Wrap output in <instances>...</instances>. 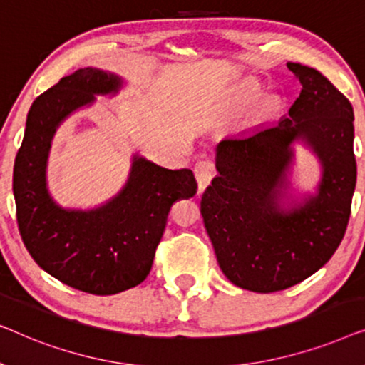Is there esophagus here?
<instances>
[{
	"label": "esophagus",
	"mask_w": 365,
	"mask_h": 365,
	"mask_svg": "<svg viewBox=\"0 0 365 365\" xmlns=\"http://www.w3.org/2000/svg\"><path fill=\"white\" fill-rule=\"evenodd\" d=\"M194 174H196L197 189L199 192H201L209 186V182L212 181L214 174H216V168H214V163L211 159H201V161H197L196 166H194Z\"/></svg>",
	"instance_id": "1"
}]
</instances>
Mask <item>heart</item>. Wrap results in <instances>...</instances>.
<instances>
[{
	"mask_svg": "<svg viewBox=\"0 0 365 365\" xmlns=\"http://www.w3.org/2000/svg\"><path fill=\"white\" fill-rule=\"evenodd\" d=\"M266 109H269V104H266Z\"/></svg>",
	"mask_w": 365,
	"mask_h": 365,
	"instance_id": "heart-1",
	"label": "heart"
}]
</instances>
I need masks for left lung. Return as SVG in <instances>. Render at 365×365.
Instances as JSON below:
<instances>
[{
    "label": "left lung",
    "instance_id": "left-lung-1",
    "mask_svg": "<svg viewBox=\"0 0 365 365\" xmlns=\"http://www.w3.org/2000/svg\"><path fill=\"white\" fill-rule=\"evenodd\" d=\"M287 68L302 86L289 114L224 138L216 146L219 174L201 199L224 276L261 294L296 286L332 257L346 234L357 179L352 104L317 69ZM296 140L319 158L323 178L314 197L284 208Z\"/></svg>",
    "mask_w": 365,
    "mask_h": 365
}]
</instances>
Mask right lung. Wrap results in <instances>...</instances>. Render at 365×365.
<instances>
[{
	"label": "right lung",
	"mask_w": 365,
	"mask_h": 365,
	"mask_svg": "<svg viewBox=\"0 0 365 365\" xmlns=\"http://www.w3.org/2000/svg\"><path fill=\"white\" fill-rule=\"evenodd\" d=\"M121 86V78L98 68L59 79L29 108L14 159L16 219L28 252L58 281L96 296L123 292L148 277L173 202L197 189L191 169L173 171L134 154L126 186L103 206L81 211L53 201L46 164L59 124L94 96L116 94Z\"/></svg>",
	"instance_id": "obj_1"
}]
</instances>
